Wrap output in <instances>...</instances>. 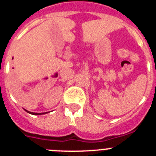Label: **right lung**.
<instances>
[{
  "label": "right lung",
  "mask_w": 156,
  "mask_h": 156,
  "mask_svg": "<svg viewBox=\"0 0 156 156\" xmlns=\"http://www.w3.org/2000/svg\"><path fill=\"white\" fill-rule=\"evenodd\" d=\"M26 111H27V112H29V113L33 114V115H42V114H44V112H43V113H35V112H29V111H27V110H26Z\"/></svg>",
  "instance_id": "1"
}]
</instances>
